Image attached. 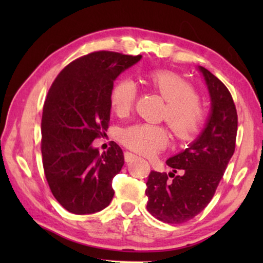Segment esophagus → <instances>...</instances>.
<instances>
[{
    "mask_svg": "<svg viewBox=\"0 0 263 263\" xmlns=\"http://www.w3.org/2000/svg\"><path fill=\"white\" fill-rule=\"evenodd\" d=\"M135 158H137V155H135V154L131 153V152H125V161L126 162L131 161V160H133Z\"/></svg>",
    "mask_w": 263,
    "mask_h": 263,
    "instance_id": "obj_1",
    "label": "esophagus"
}]
</instances>
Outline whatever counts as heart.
<instances>
[{"instance_id": "obj_1", "label": "heart", "mask_w": 263, "mask_h": 263, "mask_svg": "<svg viewBox=\"0 0 263 263\" xmlns=\"http://www.w3.org/2000/svg\"><path fill=\"white\" fill-rule=\"evenodd\" d=\"M147 82L167 101L163 111L173 132L180 139H190L203 128L206 109L198 99L197 91L185 79L168 70H153L147 74ZM138 89L128 79L121 80L110 92V104L121 117L127 116L136 104ZM124 145L142 155L157 154L169 141L167 128L151 123H138L124 128L121 133Z\"/></svg>"}]
</instances>
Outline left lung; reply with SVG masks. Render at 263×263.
I'll list each match as a JSON object with an SVG mask.
<instances>
[{
  "mask_svg": "<svg viewBox=\"0 0 263 263\" xmlns=\"http://www.w3.org/2000/svg\"><path fill=\"white\" fill-rule=\"evenodd\" d=\"M199 70L212 105L205 130L183 152L167 160L173 173L152 171L146 182L147 211L167 224H182L206 208L235 151L238 114L232 95L206 68L199 66Z\"/></svg>",
  "mask_w": 263,
  "mask_h": 263,
  "instance_id": "obj_1",
  "label": "left lung"
}]
</instances>
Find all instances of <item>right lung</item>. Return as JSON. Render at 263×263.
Returning <instances> with one entry per match:
<instances>
[{"mask_svg":"<svg viewBox=\"0 0 263 263\" xmlns=\"http://www.w3.org/2000/svg\"><path fill=\"white\" fill-rule=\"evenodd\" d=\"M140 58L89 53L66 66L47 92L42 117L44 173L57 201L75 215L103 210L114 197L112 180L124 164L123 151L111 141L100 155L91 142L109 127L115 80Z\"/></svg>","mask_w":263,"mask_h":263,"instance_id":"obj_1","label":"right lung"}]
</instances>
